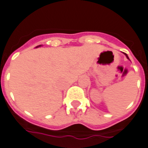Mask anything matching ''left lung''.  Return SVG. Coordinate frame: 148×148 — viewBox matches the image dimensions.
<instances>
[{
	"mask_svg": "<svg viewBox=\"0 0 148 148\" xmlns=\"http://www.w3.org/2000/svg\"><path fill=\"white\" fill-rule=\"evenodd\" d=\"M124 54H125V55L126 56V57H127V59H128V60H129V58H128V56H127V54H126V53H124Z\"/></svg>",
	"mask_w": 148,
	"mask_h": 148,
	"instance_id": "1",
	"label": "left lung"
}]
</instances>
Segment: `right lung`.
Returning <instances> with one entry per match:
<instances>
[{
    "label": "right lung",
    "mask_w": 148,
    "mask_h": 148,
    "mask_svg": "<svg viewBox=\"0 0 148 148\" xmlns=\"http://www.w3.org/2000/svg\"><path fill=\"white\" fill-rule=\"evenodd\" d=\"M40 46H41V45H40V46H38V47H40Z\"/></svg>",
    "instance_id": "1"
}]
</instances>
